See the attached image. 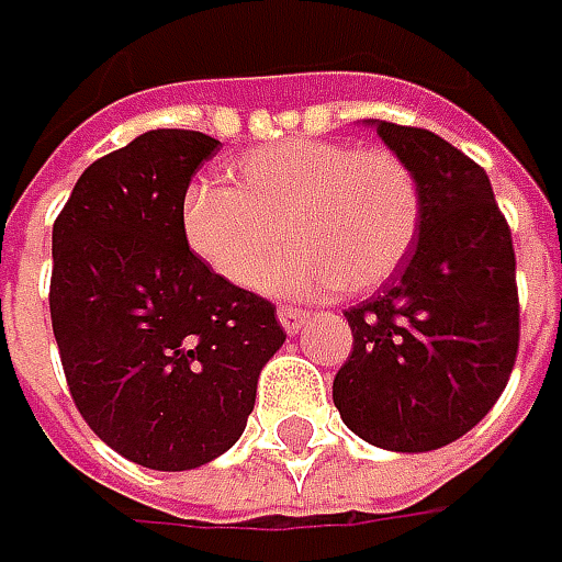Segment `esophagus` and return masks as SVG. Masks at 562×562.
Returning a JSON list of instances; mask_svg holds the SVG:
<instances>
[{
	"instance_id": "34e87169",
	"label": "esophagus",
	"mask_w": 562,
	"mask_h": 562,
	"mask_svg": "<svg viewBox=\"0 0 562 562\" xmlns=\"http://www.w3.org/2000/svg\"><path fill=\"white\" fill-rule=\"evenodd\" d=\"M306 318H310V313L293 310V306H281V310H278V322H281V328H284L288 335H296V331L306 325Z\"/></svg>"
}]
</instances>
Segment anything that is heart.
Instances as JSON below:
<instances>
[{
    "label": "heart",
    "mask_w": 562,
    "mask_h": 562,
    "mask_svg": "<svg viewBox=\"0 0 562 562\" xmlns=\"http://www.w3.org/2000/svg\"><path fill=\"white\" fill-rule=\"evenodd\" d=\"M419 222V181L400 156L313 137L256 149L231 165V187L196 181L181 203L190 252L240 291L262 284L284 226L297 249L269 291H375L406 259Z\"/></svg>",
    "instance_id": "1"
}]
</instances>
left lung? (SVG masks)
<instances>
[{"mask_svg":"<svg viewBox=\"0 0 562 562\" xmlns=\"http://www.w3.org/2000/svg\"><path fill=\"white\" fill-rule=\"evenodd\" d=\"M413 168L422 222L400 274L347 310L353 353L335 406L362 441L425 453L463 438L507 387L519 350L509 227L485 168L431 131L369 119Z\"/></svg>","mask_w":562,"mask_h":562,"instance_id":"left-lung-1","label":"left lung"}]
</instances>
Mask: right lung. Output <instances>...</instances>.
Here are the masks:
<instances>
[{
  "label": "right lung",
  "mask_w": 562,
  "mask_h": 562,
  "mask_svg": "<svg viewBox=\"0 0 562 562\" xmlns=\"http://www.w3.org/2000/svg\"><path fill=\"white\" fill-rule=\"evenodd\" d=\"M218 153L159 127L90 165L53 225L49 313L80 416L131 463L187 472L247 428L281 344L274 306L190 252L181 203Z\"/></svg>",
  "instance_id": "add662e5"
}]
</instances>
